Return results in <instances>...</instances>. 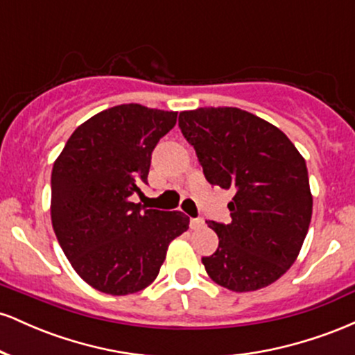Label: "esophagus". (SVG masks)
I'll use <instances>...</instances> for the list:
<instances>
[{
    "instance_id": "1",
    "label": "esophagus",
    "mask_w": 355,
    "mask_h": 355,
    "mask_svg": "<svg viewBox=\"0 0 355 355\" xmlns=\"http://www.w3.org/2000/svg\"><path fill=\"white\" fill-rule=\"evenodd\" d=\"M202 227H205V222H203V218H191L190 220V229L191 230H198V229H202Z\"/></svg>"
}]
</instances>
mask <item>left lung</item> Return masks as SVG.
<instances>
[{
  "label": "left lung",
  "instance_id": "obj_1",
  "mask_svg": "<svg viewBox=\"0 0 355 355\" xmlns=\"http://www.w3.org/2000/svg\"><path fill=\"white\" fill-rule=\"evenodd\" d=\"M205 178L234 191L230 223L209 220L218 248L202 257L215 284L250 292L280 279L299 257L312 218L307 165L282 130L234 107L180 112Z\"/></svg>",
  "mask_w": 355,
  "mask_h": 355
}]
</instances>
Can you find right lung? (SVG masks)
Returning <instances> with one entry per match:
<instances>
[{
  "label": "right lung",
  "mask_w": 355,
  "mask_h": 355,
  "mask_svg": "<svg viewBox=\"0 0 355 355\" xmlns=\"http://www.w3.org/2000/svg\"><path fill=\"white\" fill-rule=\"evenodd\" d=\"M175 123L177 112L116 105L81 123L53 165V230L76 274L103 294L148 287L170 242L189 229L183 211L132 202L155 145Z\"/></svg>",
  "instance_id": "obj_1"
}]
</instances>
